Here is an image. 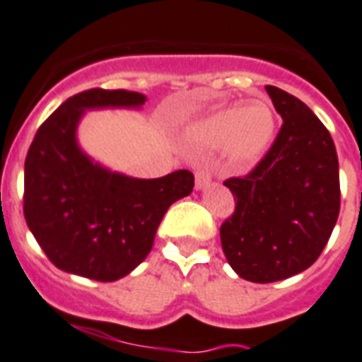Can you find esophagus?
I'll return each mask as SVG.
<instances>
[{"mask_svg": "<svg viewBox=\"0 0 362 362\" xmlns=\"http://www.w3.org/2000/svg\"><path fill=\"white\" fill-rule=\"evenodd\" d=\"M214 178V169L210 165H202L197 169L195 173V186L197 189H202V187H206L208 184L211 182Z\"/></svg>", "mask_w": 362, "mask_h": 362, "instance_id": "1", "label": "esophagus"}]
</instances>
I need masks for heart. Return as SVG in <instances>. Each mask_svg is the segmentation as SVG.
<instances>
[{"label": "heart", "instance_id": "heart-1", "mask_svg": "<svg viewBox=\"0 0 362 362\" xmlns=\"http://www.w3.org/2000/svg\"><path fill=\"white\" fill-rule=\"evenodd\" d=\"M191 135L202 145H225L234 160H255L273 141L275 113L262 100L223 105L193 124Z\"/></svg>", "mask_w": 362, "mask_h": 362}]
</instances>
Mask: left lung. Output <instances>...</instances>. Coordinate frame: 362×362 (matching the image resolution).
Masks as SVG:
<instances>
[{"instance_id":"8db88e82","label":"left lung","mask_w":362,"mask_h":362,"mask_svg":"<svg viewBox=\"0 0 362 362\" xmlns=\"http://www.w3.org/2000/svg\"><path fill=\"white\" fill-rule=\"evenodd\" d=\"M283 126L262 160L223 184L234 211L223 221V252L251 283H275L313 266L340 211L339 158L333 137L307 105L266 85Z\"/></svg>"}]
</instances>
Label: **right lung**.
I'll return each instance as SVG.
<instances>
[{
  "label": "right lung",
  "instance_id": "obj_1",
  "mask_svg": "<svg viewBox=\"0 0 362 362\" xmlns=\"http://www.w3.org/2000/svg\"><path fill=\"white\" fill-rule=\"evenodd\" d=\"M134 90L89 89L44 120L23 167V217L55 267L111 283L139 266L173 202L189 195L193 173L141 180L111 173L79 151L76 126L85 110L139 107Z\"/></svg>",
  "mask_w": 362,
  "mask_h": 362
}]
</instances>
